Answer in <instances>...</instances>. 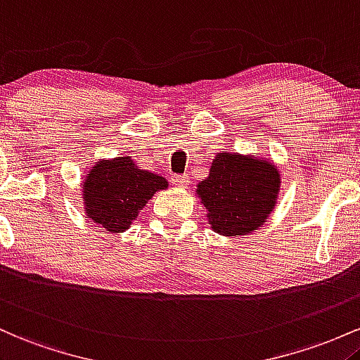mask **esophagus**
Instances as JSON below:
<instances>
[{
    "instance_id": "1",
    "label": "esophagus",
    "mask_w": 360,
    "mask_h": 360,
    "mask_svg": "<svg viewBox=\"0 0 360 360\" xmlns=\"http://www.w3.org/2000/svg\"><path fill=\"white\" fill-rule=\"evenodd\" d=\"M172 184L176 187H187L191 184V179H188V175H172Z\"/></svg>"
}]
</instances>
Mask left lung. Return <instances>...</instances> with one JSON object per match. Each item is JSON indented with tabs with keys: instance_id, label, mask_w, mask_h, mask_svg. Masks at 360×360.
Wrapping results in <instances>:
<instances>
[{
	"instance_id": "1",
	"label": "left lung",
	"mask_w": 360,
	"mask_h": 360,
	"mask_svg": "<svg viewBox=\"0 0 360 360\" xmlns=\"http://www.w3.org/2000/svg\"><path fill=\"white\" fill-rule=\"evenodd\" d=\"M277 168L252 156L217 153L211 173L197 185L209 224L223 236H240L260 228L276 205Z\"/></svg>"
}]
</instances>
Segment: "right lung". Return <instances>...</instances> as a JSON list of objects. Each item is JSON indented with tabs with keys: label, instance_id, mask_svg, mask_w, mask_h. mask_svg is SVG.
<instances>
[{
	"label": "right lung",
	"instance_id": "1",
	"mask_svg": "<svg viewBox=\"0 0 360 360\" xmlns=\"http://www.w3.org/2000/svg\"><path fill=\"white\" fill-rule=\"evenodd\" d=\"M167 187L163 176L139 169L131 156L103 160L84 179V209L93 223L105 231L122 233L143 205Z\"/></svg>",
	"mask_w": 360,
	"mask_h": 360
}]
</instances>
